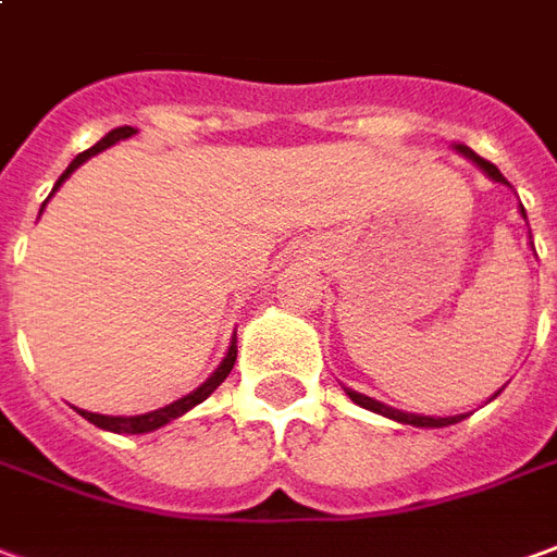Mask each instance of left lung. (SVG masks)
Masks as SVG:
<instances>
[{"label": "left lung", "instance_id": "1", "mask_svg": "<svg viewBox=\"0 0 557 557\" xmlns=\"http://www.w3.org/2000/svg\"><path fill=\"white\" fill-rule=\"evenodd\" d=\"M458 151H461L463 157H470L473 163H476L488 178H494V182H504L509 184L500 175V169L494 166L491 160H485V157H479L476 151H470L467 145H455ZM521 214H524V209H521ZM345 394L351 397V400L358 403V406H363V409H370V412H379V416H385V418H394V421H400V424H416V428H448V424H455V421H461L463 416H448V418H431V416H412V412H400V409H391V406H385V403H379L373 400V397H363V394H358V391H351V388H345Z\"/></svg>", "mask_w": 557, "mask_h": 557}]
</instances>
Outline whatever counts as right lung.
<instances>
[{
  "mask_svg": "<svg viewBox=\"0 0 557 557\" xmlns=\"http://www.w3.org/2000/svg\"><path fill=\"white\" fill-rule=\"evenodd\" d=\"M133 133H136L133 126H117V129H111V133H109V136H106V139L96 141L94 148H87L84 154H78V157H75V160H72V163H69L66 172L60 175V182L53 184V190H57L60 184L66 182L69 175H72V172H75V169H78L81 163L87 160V157H94V154H99V151H106V148H109V145H114V141L129 139ZM53 190H51V194H53ZM233 363H236V343L230 345L227 358L221 360V367L214 370L212 379H209V382H202V385H199V388L194 391V394H187V397H182V400L169 403V406H163V409H157V412H145V416H129V418H121V416H117V418H114V416H96V412H84V409H78V412H81V416H84V418H87L90 424H96V428H102V431H111V433H148V431H157V428H163V424H169L172 418L184 416L187 409H194L197 403L206 400V397H209V394H212V391L218 388V385H221L224 379H227L230 370H233Z\"/></svg>",
  "mask_w": 557,
  "mask_h": 557,
  "instance_id": "obj_1",
  "label": "right lung"
}]
</instances>
